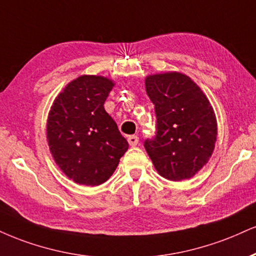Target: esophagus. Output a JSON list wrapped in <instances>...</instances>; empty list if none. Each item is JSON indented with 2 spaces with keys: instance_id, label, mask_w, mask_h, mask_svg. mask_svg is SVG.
Instances as JSON below:
<instances>
[{
  "instance_id": "esophagus-1",
  "label": "esophagus",
  "mask_w": 256,
  "mask_h": 256,
  "mask_svg": "<svg viewBox=\"0 0 256 256\" xmlns=\"http://www.w3.org/2000/svg\"><path fill=\"white\" fill-rule=\"evenodd\" d=\"M128 144H130L131 146H137L138 142H140V138H138V136H136V134H132V136H128Z\"/></svg>"
}]
</instances>
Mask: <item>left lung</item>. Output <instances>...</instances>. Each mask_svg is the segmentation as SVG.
<instances>
[{
    "mask_svg": "<svg viewBox=\"0 0 256 256\" xmlns=\"http://www.w3.org/2000/svg\"><path fill=\"white\" fill-rule=\"evenodd\" d=\"M146 90L155 104L156 132L144 148L155 169L172 181L194 176L216 143L217 122L210 101L180 72L148 76Z\"/></svg>",
    "mask_w": 256,
    "mask_h": 256,
    "instance_id": "1",
    "label": "left lung"
}]
</instances>
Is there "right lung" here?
I'll return each instance as SVG.
<instances>
[{
  "instance_id": "obj_1",
  "label": "right lung",
  "mask_w": 256,
  "mask_h": 256,
  "mask_svg": "<svg viewBox=\"0 0 256 256\" xmlns=\"http://www.w3.org/2000/svg\"><path fill=\"white\" fill-rule=\"evenodd\" d=\"M113 86L102 76H80L63 89L48 113L50 152L62 172L76 184H104L128 148L104 108Z\"/></svg>"
}]
</instances>
